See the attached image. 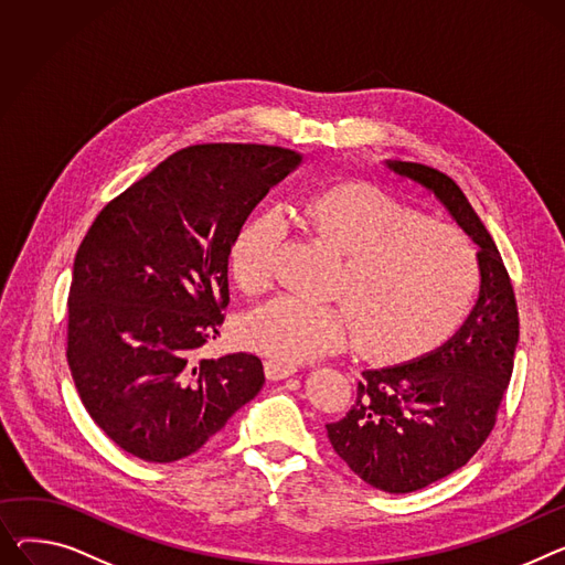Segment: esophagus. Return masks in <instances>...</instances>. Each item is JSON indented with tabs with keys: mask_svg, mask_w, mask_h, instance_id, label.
<instances>
[{
	"mask_svg": "<svg viewBox=\"0 0 565 565\" xmlns=\"http://www.w3.org/2000/svg\"><path fill=\"white\" fill-rule=\"evenodd\" d=\"M297 372V365L295 363H288V361H279V359H270L266 363V374L270 382H279V380H286V377H292V374Z\"/></svg>",
	"mask_w": 565,
	"mask_h": 565,
	"instance_id": "obj_1",
	"label": "esophagus"
}]
</instances>
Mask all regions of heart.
<instances>
[{"label": "heart", "instance_id": "obj_1", "mask_svg": "<svg viewBox=\"0 0 565 565\" xmlns=\"http://www.w3.org/2000/svg\"><path fill=\"white\" fill-rule=\"evenodd\" d=\"M299 217L343 252L331 281V295L341 299L277 295L241 322L245 345L279 361H311L345 348L356 333L363 354L404 359L445 341L472 307L479 263L452 224L420 217L367 183L324 188L299 204ZM281 241L275 211L243 224L232 273L245 292L273 284Z\"/></svg>", "mask_w": 565, "mask_h": 565}]
</instances>
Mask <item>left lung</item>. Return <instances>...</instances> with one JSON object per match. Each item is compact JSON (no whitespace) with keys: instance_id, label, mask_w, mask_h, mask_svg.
Returning <instances> with one entry per match:
<instances>
[{"instance_id":"left-lung-1","label":"left lung","mask_w":565,"mask_h":565,"mask_svg":"<svg viewBox=\"0 0 565 565\" xmlns=\"http://www.w3.org/2000/svg\"><path fill=\"white\" fill-rule=\"evenodd\" d=\"M447 211L477 247L479 295L447 341L397 365L363 370L356 399L327 425L335 455L384 493H413L470 461L495 425L518 345L515 295L495 241L447 174L386 161Z\"/></svg>"}]
</instances>
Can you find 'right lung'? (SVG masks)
Here are the masks:
<instances>
[{
	"label": "right lung",
	"instance_id": "1",
	"mask_svg": "<svg viewBox=\"0 0 565 565\" xmlns=\"http://www.w3.org/2000/svg\"><path fill=\"white\" fill-rule=\"evenodd\" d=\"M302 159L270 145H193L95 217L74 256L67 365L90 418L125 452L191 457L258 395V356L195 354L220 333L245 220Z\"/></svg>",
	"mask_w": 565,
	"mask_h": 565
}]
</instances>
